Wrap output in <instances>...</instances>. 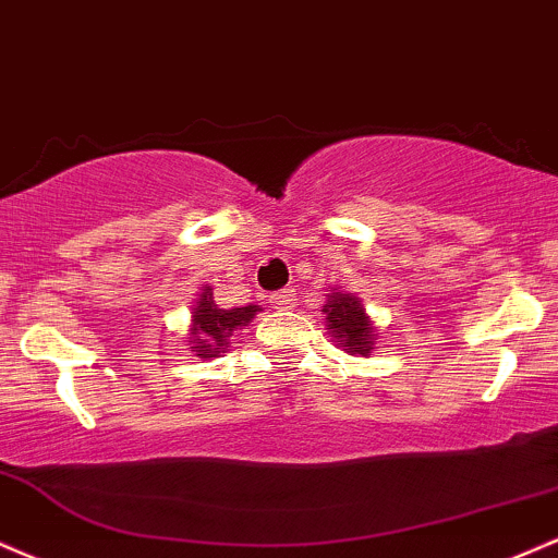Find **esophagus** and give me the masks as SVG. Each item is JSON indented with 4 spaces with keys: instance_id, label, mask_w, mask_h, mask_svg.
I'll list each match as a JSON object with an SVG mask.
<instances>
[{
    "instance_id": "34e87169",
    "label": "esophagus",
    "mask_w": 558,
    "mask_h": 558,
    "mask_svg": "<svg viewBox=\"0 0 558 558\" xmlns=\"http://www.w3.org/2000/svg\"><path fill=\"white\" fill-rule=\"evenodd\" d=\"M294 298H298V294H294L292 287H287V290L271 294V305L279 307V311H290V307H294Z\"/></svg>"
}]
</instances>
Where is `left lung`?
I'll list each match as a JSON object with an SVG mask.
<instances>
[{"mask_svg": "<svg viewBox=\"0 0 558 558\" xmlns=\"http://www.w3.org/2000/svg\"><path fill=\"white\" fill-rule=\"evenodd\" d=\"M320 313H324V324L331 339L347 355L368 357L376 350L378 326L373 324L363 300L355 292H347L342 287H329Z\"/></svg>", "mask_w": 558, "mask_h": 558, "instance_id": "8db88e82", "label": "left lung"}]
</instances>
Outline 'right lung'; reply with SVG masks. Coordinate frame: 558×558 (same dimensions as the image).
<instances>
[{"mask_svg": "<svg viewBox=\"0 0 558 558\" xmlns=\"http://www.w3.org/2000/svg\"><path fill=\"white\" fill-rule=\"evenodd\" d=\"M255 313H260V305L219 307L211 287L203 284L195 303L190 305V329L185 333L187 350L198 357H219L232 344L234 331L251 324Z\"/></svg>", "mask_w": 558, "mask_h": 558, "instance_id": "obj_1", "label": "right lung"}]
</instances>
